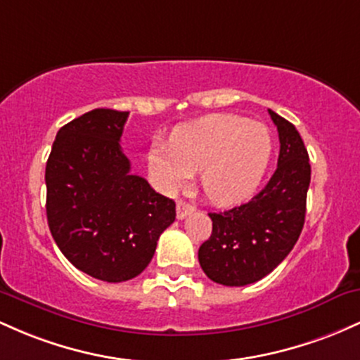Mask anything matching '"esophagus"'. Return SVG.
I'll use <instances>...</instances> for the list:
<instances>
[{"label":"esophagus","mask_w":360,"mask_h":360,"mask_svg":"<svg viewBox=\"0 0 360 360\" xmlns=\"http://www.w3.org/2000/svg\"><path fill=\"white\" fill-rule=\"evenodd\" d=\"M192 212H193V205L188 204V202H184V200L176 202V219H185V217Z\"/></svg>","instance_id":"obj_1"}]
</instances>
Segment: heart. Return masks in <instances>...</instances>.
<instances>
[{
  "instance_id": "obj_1",
  "label": "heart",
  "mask_w": 360,
  "mask_h": 360,
  "mask_svg": "<svg viewBox=\"0 0 360 360\" xmlns=\"http://www.w3.org/2000/svg\"><path fill=\"white\" fill-rule=\"evenodd\" d=\"M272 158V137L264 124L240 115H207L181 124L169 144L155 141L148 153L153 180L175 192L200 172V187L219 205L248 199L264 179Z\"/></svg>"
}]
</instances>
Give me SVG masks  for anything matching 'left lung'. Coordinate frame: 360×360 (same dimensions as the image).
<instances>
[{"instance_id": "8db88e82", "label": "left lung", "mask_w": 360, "mask_h": 360, "mask_svg": "<svg viewBox=\"0 0 360 360\" xmlns=\"http://www.w3.org/2000/svg\"><path fill=\"white\" fill-rule=\"evenodd\" d=\"M281 151L272 179L252 200L211 212L212 233L199 248V264L211 281L231 288L253 284L289 255L302 231L311 180L309 156L297 129L269 110Z\"/></svg>"}]
</instances>
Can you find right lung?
<instances>
[{
    "mask_svg": "<svg viewBox=\"0 0 360 360\" xmlns=\"http://www.w3.org/2000/svg\"><path fill=\"white\" fill-rule=\"evenodd\" d=\"M129 112L95 108L59 129L46 165L47 223L76 269L105 282L139 276L175 202L131 175L120 148Z\"/></svg>",
    "mask_w": 360,
    "mask_h": 360,
    "instance_id": "add662e5",
    "label": "right lung"
}]
</instances>
